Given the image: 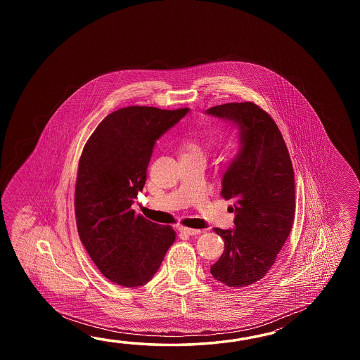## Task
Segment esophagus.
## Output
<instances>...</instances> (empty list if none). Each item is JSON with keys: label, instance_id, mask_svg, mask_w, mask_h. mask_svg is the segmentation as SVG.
Instances as JSON below:
<instances>
[{"label": "esophagus", "instance_id": "obj_1", "mask_svg": "<svg viewBox=\"0 0 360 360\" xmlns=\"http://www.w3.org/2000/svg\"><path fill=\"white\" fill-rule=\"evenodd\" d=\"M179 231H180L181 234H185V236H198V234H200V230L185 228V226H180Z\"/></svg>", "mask_w": 360, "mask_h": 360}]
</instances>
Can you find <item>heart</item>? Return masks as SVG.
Here are the masks:
<instances>
[{
  "instance_id": "obj_1",
  "label": "heart",
  "mask_w": 360,
  "mask_h": 360,
  "mask_svg": "<svg viewBox=\"0 0 360 360\" xmlns=\"http://www.w3.org/2000/svg\"><path fill=\"white\" fill-rule=\"evenodd\" d=\"M210 144H202L198 141H186L183 146V158H198L202 161H206L207 154L210 152Z\"/></svg>"
}]
</instances>
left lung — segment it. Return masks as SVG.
<instances>
[{
  "mask_svg": "<svg viewBox=\"0 0 360 360\" xmlns=\"http://www.w3.org/2000/svg\"><path fill=\"white\" fill-rule=\"evenodd\" d=\"M206 113L236 124L239 139L221 181L222 198L233 202L234 228H214L224 252L211 274L228 287H245L265 276L290 236L296 207L293 167L276 123L255 103H228Z\"/></svg>",
  "mask_w": 360,
  "mask_h": 360,
  "instance_id": "obj_1",
  "label": "left lung"
}]
</instances>
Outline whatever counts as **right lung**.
Instances as JSON below:
<instances>
[{
	"label": "right lung",
	"instance_id": "right-lung-1",
	"mask_svg": "<svg viewBox=\"0 0 360 360\" xmlns=\"http://www.w3.org/2000/svg\"><path fill=\"white\" fill-rule=\"evenodd\" d=\"M189 108L127 107L92 132L78 163L75 211L78 236L101 274L122 287L148 283L176 233L135 214L155 141Z\"/></svg>",
	"mask_w": 360,
	"mask_h": 360
}]
</instances>
